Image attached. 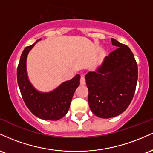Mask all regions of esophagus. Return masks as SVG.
<instances>
[{
  "instance_id": "34e87169",
  "label": "esophagus",
  "mask_w": 153,
  "mask_h": 153,
  "mask_svg": "<svg viewBox=\"0 0 153 153\" xmlns=\"http://www.w3.org/2000/svg\"><path fill=\"white\" fill-rule=\"evenodd\" d=\"M80 84L81 85H85V79L84 75H81V77H80Z\"/></svg>"
}]
</instances>
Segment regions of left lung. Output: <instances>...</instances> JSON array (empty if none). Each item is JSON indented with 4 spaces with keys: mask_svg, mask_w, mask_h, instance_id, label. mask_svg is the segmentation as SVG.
Listing matches in <instances>:
<instances>
[{
    "mask_svg": "<svg viewBox=\"0 0 153 153\" xmlns=\"http://www.w3.org/2000/svg\"><path fill=\"white\" fill-rule=\"evenodd\" d=\"M117 50L106 56L96 71L85 75L91 111L108 119L123 113L134 96L138 68L134 54L127 45L111 38Z\"/></svg>",
    "mask_w": 153,
    "mask_h": 153,
    "instance_id": "obj_1",
    "label": "left lung"
}]
</instances>
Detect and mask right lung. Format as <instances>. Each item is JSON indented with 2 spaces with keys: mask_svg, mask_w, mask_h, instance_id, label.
I'll return each instance as SVG.
<instances>
[{
  "mask_svg": "<svg viewBox=\"0 0 153 153\" xmlns=\"http://www.w3.org/2000/svg\"><path fill=\"white\" fill-rule=\"evenodd\" d=\"M41 39L26 47L23 51L17 68V81L24 103L33 114L44 120H59L69 110L75 91L80 85V76L77 74L71 80L62 82L48 92L37 90L29 80L26 60L30 50Z\"/></svg>",
  "mask_w": 153,
  "mask_h": 153,
  "instance_id": "obj_1",
  "label": "right lung"
}]
</instances>
